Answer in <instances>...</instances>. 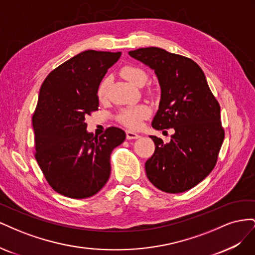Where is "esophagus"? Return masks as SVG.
<instances>
[{
	"label": "esophagus",
	"instance_id": "esophagus-1",
	"mask_svg": "<svg viewBox=\"0 0 255 255\" xmlns=\"http://www.w3.org/2000/svg\"><path fill=\"white\" fill-rule=\"evenodd\" d=\"M140 136L138 135L135 132H132V130H127V139H138Z\"/></svg>",
	"mask_w": 255,
	"mask_h": 255
}]
</instances>
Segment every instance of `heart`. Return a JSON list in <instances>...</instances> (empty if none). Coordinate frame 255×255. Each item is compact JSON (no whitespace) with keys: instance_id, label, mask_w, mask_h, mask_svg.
<instances>
[{"instance_id":"heart-1","label":"heart","mask_w":255,"mask_h":255,"mask_svg":"<svg viewBox=\"0 0 255 255\" xmlns=\"http://www.w3.org/2000/svg\"><path fill=\"white\" fill-rule=\"evenodd\" d=\"M121 74L123 78L128 81L130 84L135 86H142L146 82V73L141 68L136 66H126L121 70ZM110 86V79L105 78L100 83L98 87V97L100 100H104L107 96ZM150 107L145 104H137L133 106H128L122 109L119 113L118 119L119 121L128 128H137L140 126V123L143 119L148 118L150 116Z\"/></svg>"}]
</instances>
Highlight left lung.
<instances>
[{
    "mask_svg": "<svg viewBox=\"0 0 255 255\" xmlns=\"http://www.w3.org/2000/svg\"><path fill=\"white\" fill-rule=\"evenodd\" d=\"M128 54L157 76L160 101L152 127L174 129L168 143L150 136L155 151L145 161L146 176L165 192L186 191L203 181L217 161L225 139L220 105L202 69L192 59L155 47Z\"/></svg>",
    "mask_w": 255,
    "mask_h": 255,
    "instance_id": "obj_1",
    "label": "left lung"
}]
</instances>
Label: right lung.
<instances>
[{
  "mask_svg": "<svg viewBox=\"0 0 255 255\" xmlns=\"http://www.w3.org/2000/svg\"><path fill=\"white\" fill-rule=\"evenodd\" d=\"M121 52L84 51L45 78L33 116L35 157L45 180L72 199L96 195L109 181L113 150L125 130L109 128L100 137L87 132L85 117L98 111V87Z\"/></svg>",
  "mask_w": 255,
  "mask_h": 255,
  "instance_id": "obj_1",
  "label": "right lung"
}]
</instances>
